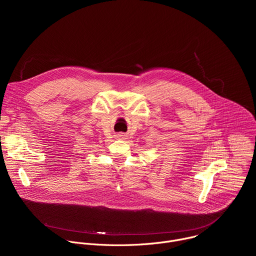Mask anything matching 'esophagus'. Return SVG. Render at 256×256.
Here are the masks:
<instances>
[{"mask_svg": "<svg viewBox=\"0 0 256 256\" xmlns=\"http://www.w3.org/2000/svg\"><path fill=\"white\" fill-rule=\"evenodd\" d=\"M116 136L118 138H120V140H124V138H126V134H124V132H118Z\"/></svg>", "mask_w": 256, "mask_h": 256, "instance_id": "1", "label": "esophagus"}]
</instances>
